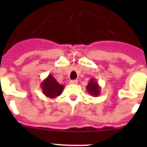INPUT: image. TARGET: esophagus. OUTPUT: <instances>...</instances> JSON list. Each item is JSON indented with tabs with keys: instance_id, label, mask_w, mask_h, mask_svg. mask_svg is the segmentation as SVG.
<instances>
[{
	"instance_id": "1",
	"label": "esophagus",
	"mask_w": 147,
	"mask_h": 147,
	"mask_svg": "<svg viewBox=\"0 0 147 147\" xmlns=\"http://www.w3.org/2000/svg\"><path fill=\"white\" fill-rule=\"evenodd\" d=\"M78 81L77 80H71L70 81V84H71V85H76V84H77Z\"/></svg>"
}]
</instances>
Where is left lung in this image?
Here are the masks:
<instances>
[{
    "mask_svg": "<svg viewBox=\"0 0 147 147\" xmlns=\"http://www.w3.org/2000/svg\"><path fill=\"white\" fill-rule=\"evenodd\" d=\"M86 90L88 93L90 94L92 96H98L101 93V87L98 85V82L96 79L92 78L88 82V85L86 86Z\"/></svg>",
    "mask_w": 147,
    "mask_h": 147,
    "instance_id": "left-lung-1",
    "label": "left lung"
}]
</instances>
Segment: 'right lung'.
<instances>
[{
    "label": "right lung",
    "instance_id": "1",
    "mask_svg": "<svg viewBox=\"0 0 147 147\" xmlns=\"http://www.w3.org/2000/svg\"><path fill=\"white\" fill-rule=\"evenodd\" d=\"M40 87L43 94L50 98H55L60 96L65 88L64 85H60L51 74H49L41 82Z\"/></svg>",
    "mask_w": 147,
    "mask_h": 147
}]
</instances>
